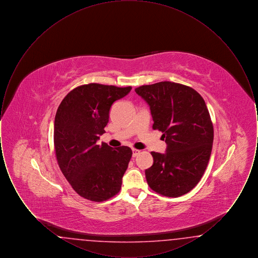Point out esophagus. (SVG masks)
<instances>
[{"instance_id":"34e87169","label":"esophagus","mask_w":258,"mask_h":258,"mask_svg":"<svg viewBox=\"0 0 258 258\" xmlns=\"http://www.w3.org/2000/svg\"><path fill=\"white\" fill-rule=\"evenodd\" d=\"M140 154V150H137V149H133V157L135 158L136 156H138Z\"/></svg>"}]
</instances>
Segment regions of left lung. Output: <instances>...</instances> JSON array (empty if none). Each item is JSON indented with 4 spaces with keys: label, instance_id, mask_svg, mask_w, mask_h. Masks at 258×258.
I'll use <instances>...</instances> for the list:
<instances>
[{
    "label": "left lung",
    "instance_id": "1",
    "mask_svg": "<svg viewBox=\"0 0 258 258\" xmlns=\"http://www.w3.org/2000/svg\"><path fill=\"white\" fill-rule=\"evenodd\" d=\"M150 106L153 128L162 133L164 154L152 152L153 165L145 170L149 186L167 197L190 191L208 165L214 127L203 98L190 87L162 81L135 89Z\"/></svg>",
    "mask_w": 258,
    "mask_h": 258
}]
</instances>
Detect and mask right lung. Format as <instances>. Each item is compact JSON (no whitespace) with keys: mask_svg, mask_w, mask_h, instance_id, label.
<instances>
[{"mask_svg":"<svg viewBox=\"0 0 258 258\" xmlns=\"http://www.w3.org/2000/svg\"><path fill=\"white\" fill-rule=\"evenodd\" d=\"M132 87L91 83L77 87L61 100L54 122V147L59 167L74 190L101 202L116 196L132 159L130 147L97 144L114 101Z\"/></svg>","mask_w":258,"mask_h":258,"instance_id":"add662e5","label":"right lung"}]
</instances>
